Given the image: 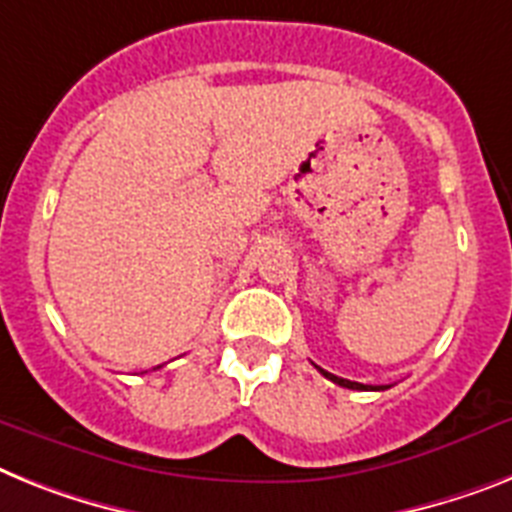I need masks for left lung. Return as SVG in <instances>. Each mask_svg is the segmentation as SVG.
<instances>
[{
    "instance_id": "obj_1",
    "label": "left lung",
    "mask_w": 512,
    "mask_h": 512,
    "mask_svg": "<svg viewBox=\"0 0 512 512\" xmlns=\"http://www.w3.org/2000/svg\"><path fill=\"white\" fill-rule=\"evenodd\" d=\"M320 369V367H317ZM322 375L328 377L330 382H336V385H341V388H349V390H385V388H369V385H362V382H351V380H343V377L338 375H330V372H325V369H320Z\"/></svg>"
}]
</instances>
